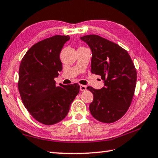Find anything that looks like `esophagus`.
I'll return each mask as SVG.
<instances>
[{
    "instance_id": "1",
    "label": "esophagus",
    "mask_w": 158,
    "mask_h": 158,
    "mask_svg": "<svg viewBox=\"0 0 158 158\" xmlns=\"http://www.w3.org/2000/svg\"><path fill=\"white\" fill-rule=\"evenodd\" d=\"M80 90H81V91L86 90L87 87L85 85H80Z\"/></svg>"
}]
</instances>
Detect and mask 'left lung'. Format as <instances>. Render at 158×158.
<instances>
[{"instance_id": "1", "label": "left lung", "mask_w": 158, "mask_h": 158, "mask_svg": "<svg viewBox=\"0 0 158 158\" xmlns=\"http://www.w3.org/2000/svg\"><path fill=\"white\" fill-rule=\"evenodd\" d=\"M81 39L92 51L91 72L105 81L100 90L87 88L93 94L89 106L91 115L100 122H115L126 113L134 96L137 81L134 63L126 50L106 38L88 35Z\"/></svg>"}]
</instances>
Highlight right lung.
Segmentation results:
<instances>
[{
	"mask_svg": "<svg viewBox=\"0 0 158 158\" xmlns=\"http://www.w3.org/2000/svg\"><path fill=\"white\" fill-rule=\"evenodd\" d=\"M69 39V35H56L39 41L20 62L18 88L22 102L33 118L44 125L63 120L79 93L77 83L56 86L54 80L62 70L60 53Z\"/></svg>",
	"mask_w": 158,
	"mask_h": 158,
	"instance_id": "add662e5",
	"label": "right lung"
}]
</instances>
